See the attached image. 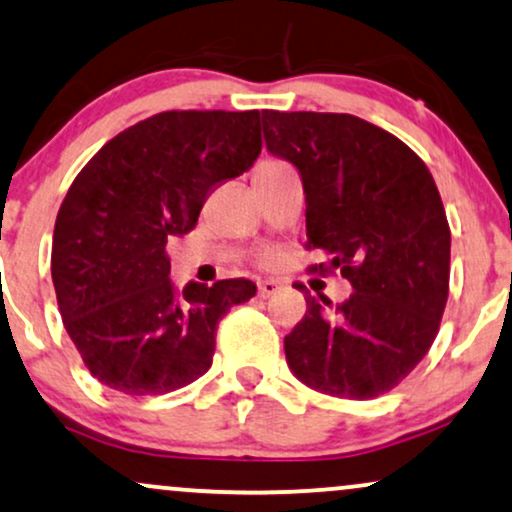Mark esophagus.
<instances>
[{"label": "esophagus", "mask_w": 512, "mask_h": 512, "mask_svg": "<svg viewBox=\"0 0 512 512\" xmlns=\"http://www.w3.org/2000/svg\"><path fill=\"white\" fill-rule=\"evenodd\" d=\"M281 283L274 281V279H262L257 283V293H260V298H272V295L279 293Z\"/></svg>", "instance_id": "obj_1"}]
</instances>
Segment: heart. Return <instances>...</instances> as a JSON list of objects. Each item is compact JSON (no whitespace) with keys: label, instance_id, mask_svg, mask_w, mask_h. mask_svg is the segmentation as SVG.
<instances>
[{"label":"heart","instance_id":"b5f03b06","mask_svg":"<svg viewBox=\"0 0 512 512\" xmlns=\"http://www.w3.org/2000/svg\"><path fill=\"white\" fill-rule=\"evenodd\" d=\"M272 166H281L279 162H272V159H267V162H260V166H257L255 171H260V169H272Z\"/></svg>","mask_w":512,"mask_h":512}]
</instances>
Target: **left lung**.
Wrapping results in <instances>:
<instances>
[{"instance_id":"obj_1","label":"left lung","mask_w":512,"mask_h":512,"mask_svg":"<svg viewBox=\"0 0 512 512\" xmlns=\"http://www.w3.org/2000/svg\"><path fill=\"white\" fill-rule=\"evenodd\" d=\"M269 155L298 169L307 243L353 295H307L283 338L310 389L367 400L391 391L432 348L451 274V229L432 174L396 135L350 114L262 112Z\"/></svg>"}]
</instances>
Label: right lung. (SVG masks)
<instances>
[{
  "instance_id": "1",
  "label": "right lung",
  "mask_w": 512,
  "mask_h": 512,
  "mask_svg": "<svg viewBox=\"0 0 512 512\" xmlns=\"http://www.w3.org/2000/svg\"><path fill=\"white\" fill-rule=\"evenodd\" d=\"M262 152L260 112H162L109 140L61 202L52 281L92 377L128 396L188 386L212 367L219 319L248 279L176 291L169 238L195 229L209 190Z\"/></svg>"
}]
</instances>
